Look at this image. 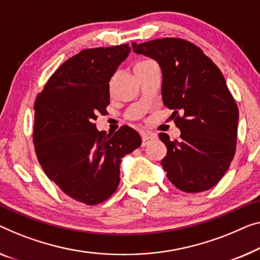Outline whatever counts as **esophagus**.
Masks as SVG:
<instances>
[{
    "instance_id": "esophagus-1",
    "label": "esophagus",
    "mask_w": 260,
    "mask_h": 260,
    "mask_svg": "<svg viewBox=\"0 0 260 260\" xmlns=\"http://www.w3.org/2000/svg\"><path fill=\"white\" fill-rule=\"evenodd\" d=\"M141 138H142V146H146L148 145L150 141L154 140V139H156V135L152 133H142Z\"/></svg>"
}]
</instances>
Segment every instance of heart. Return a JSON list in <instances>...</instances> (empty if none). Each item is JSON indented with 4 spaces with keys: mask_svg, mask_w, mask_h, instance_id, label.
I'll list each match as a JSON object with an SVG mask.
<instances>
[{
    "mask_svg": "<svg viewBox=\"0 0 260 260\" xmlns=\"http://www.w3.org/2000/svg\"><path fill=\"white\" fill-rule=\"evenodd\" d=\"M148 61H150V60H142V61H139V63L135 65V68H138V67H141V65H143V64H146V63H148Z\"/></svg>",
    "mask_w": 260,
    "mask_h": 260,
    "instance_id": "1",
    "label": "heart"
}]
</instances>
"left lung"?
<instances>
[{
	"label": "left lung",
	"instance_id": "obj_1",
	"mask_svg": "<svg viewBox=\"0 0 260 260\" xmlns=\"http://www.w3.org/2000/svg\"><path fill=\"white\" fill-rule=\"evenodd\" d=\"M132 46L160 65L162 100L181 131L180 141L158 134L167 147L161 161L167 177L182 191L208 190L226 173L237 143L238 107L222 72L202 50L181 38Z\"/></svg>",
	"mask_w": 260,
	"mask_h": 260
}]
</instances>
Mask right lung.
Here are the masks:
<instances>
[{
  "label": "right lung",
  "instance_id": "add662e5",
  "mask_svg": "<svg viewBox=\"0 0 260 260\" xmlns=\"http://www.w3.org/2000/svg\"><path fill=\"white\" fill-rule=\"evenodd\" d=\"M131 48L86 49L58 68L35 103L34 145L44 173L63 192L94 205L117 190L120 164L141 145L128 126L98 131L96 114L110 104V80Z\"/></svg>",
  "mask_w": 260,
  "mask_h": 260
}]
</instances>
